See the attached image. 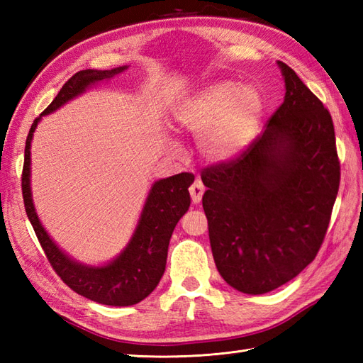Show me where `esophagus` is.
Instances as JSON below:
<instances>
[{
    "label": "esophagus",
    "mask_w": 363,
    "mask_h": 363,
    "mask_svg": "<svg viewBox=\"0 0 363 363\" xmlns=\"http://www.w3.org/2000/svg\"><path fill=\"white\" fill-rule=\"evenodd\" d=\"M203 194H204V186L201 181H195L194 184L190 186V196H191V201H194L195 204L201 201L203 198Z\"/></svg>",
    "instance_id": "obj_1"
}]
</instances>
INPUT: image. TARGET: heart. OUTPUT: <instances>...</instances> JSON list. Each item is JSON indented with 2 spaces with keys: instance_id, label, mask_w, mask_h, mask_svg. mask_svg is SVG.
<instances>
[{
  "instance_id": "obj_1",
  "label": "heart",
  "mask_w": 363,
  "mask_h": 363,
  "mask_svg": "<svg viewBox=\"0 0 363 363\" xmlns=\"http://www.w3.org/2000/svg\"><path fill=\"white\" fill-rule=\"evenodd\" d=\"M262 115L264 98L256 87L223 81L184 103L176 118L182 128L199 135V148L207 159L225 162L246 150Z\"/></svg>"
}]
</instances>
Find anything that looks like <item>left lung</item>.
<instances>
[{
    "label": "left lung",
    "mask_w": 363,
    "mask_h": 363,
    "mask_svg": "<svg viewBox=\"0 0 363 363\" xmlns=\"http://www.w3.org/2000/svg\"><path fill=\"white\" fill-rule=\"evenodd\" d=\"M277 65L285 96L264 133L201 173L215 265L248 295L281 287L315 259L340 186L329 111L287 64Z\"/></svg>",
    "instance_id": "8db88e82"
}]
</instances>
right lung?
<instances>
[{
	"label": "right lung",
	"instance_id": "obj_1",
	"mask_svg": "<svg viewBox=\"0 0 363 363\" xmlns=\"http://www.w3.org/2000/svg\"><path fill=\"white\" fill-rule=\"evenodd\" d=\"M128 67L113 70H82L68 79L52 103L42 115L57 111L60 106L86 91L94 84L111 79L125 72ZM37 117L29 129L25 146V164L21 173L23 201L26 215L34 228V233L46 254L54 272L73 291L79 293L95 303L106 306H133L140 303L157 287L165 272L168 243L174 226L190 207L189 187L195 181L191 173H179L152 184L146 198L143 211L128 246L117 259L103 267L82 265L67 256L46 234L38 220L33 195H30V140L42 118Z\"/></svg>",
	"mask_w": 363,
	"mask_h": 363
}]
</instances>
